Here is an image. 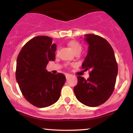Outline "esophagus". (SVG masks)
<instances>
[{"label": "esophagus", "instance_id": "1", "mask_svg": "<svg viewBox=\"0 0 133 133\" xmlns=\"http://www.w3.org/2000/svg\"><path fill=\"white\" fill-rule=\"evenodd\" d=\"M65 77H66V79H68L69 77L70 76H71V74H68V73H67V74H65Z\"/></svg>", "mask_w": 133, "mask_h": 133}]
</instances>
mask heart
<instances>
[{"label":"heart","mask_w":133,"mask_h":133,"mask_svg":"<svg viewBox=\"0 0 133 133\" xmlns=\"http://www.w3.org/2000/svg\"><path fill=\"white\" fill-rule=\"evenodd\" d=\"M69 45L70 47L72 49L73 51L74 52L77 51H80L81 52L82 51V45H81L80 43H79L78 42H76V41H71L69 43Z\"/></svg>","instance_id":"b5f03b06"}]
</instances>
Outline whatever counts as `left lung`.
<instances>
[{"instance_id":"8db88e82","label":"left lung","mask_w":133,"mask_h":133,"mask_svg":"<svg viewBox=\"0 0 133 133\" xmlns=\"http://www.w3.org/2000/svg\"><path fill=\"white\" fill-rule=\"evenodd\" d=\"M84 41L89 46L82 68L91 72L88 79L77 77L74 91L79 102L96 107L104 103L112 94L118 68L113 49L106 39L97 35L86 34Z\"/></svg>"}]
</instances>
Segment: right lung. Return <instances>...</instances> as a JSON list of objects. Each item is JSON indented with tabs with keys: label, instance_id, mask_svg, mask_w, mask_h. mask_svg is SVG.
<instances>
[{
	"label": "right lung",
	"instance_id": "right-lung-1",
	"mask_svg": "<svg viewBox=\"0 0 133 133\" xmlns=\"http://www.w3.org/2000/svg\"><path fill=\"white\" fill-rule=\"evenodd\" d=\"M56 44L47 36L30 39L22 47L17 59L16 77L23 96L38 108H45L57 101L65 82L61 73L52 74L45 69L49 61L56 58Z\"/></svg>",
	"mask_w": 133,
	"mask_h": 133
}]
</instances>
